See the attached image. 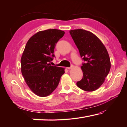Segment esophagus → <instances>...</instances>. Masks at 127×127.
Here are the masks:
<instances>
[{"label":"esophagus","mask_w":127,"mask_h":127,"mask_svg":"<svg viewBox=\"0 0 127 127\" xmlns=\"http://www.w3.org/2000/svg\"><path fill=\"white\" fill-rule=\"evenodd\" d=\"M72 68V66H71V67H67V69H71Z\"/></svg>","instance_id":"34e87169"}]
</instances>
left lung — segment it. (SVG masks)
<instances>
[{"instance_id":"obj_1","label":"left lung","mask_w":127,"mask_h":127,"mask_svg":"<svg viewBox=\"0 0 127 127\" xmlns=\"http://www.w3.org/2000/svg\"><path fill=\"white\" fill-rule=\"evenodd\" d=\"M81 57L85 63L81 69L83 77L77 82V86L86 92L98 89L109 73L110 59L105 46L95 35L84 29L69 31Z\"/></svg>"}]
</instances>
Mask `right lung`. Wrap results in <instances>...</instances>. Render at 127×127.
I'll list each match as a JSON object with an SVG mask.
<instances>
[{
    "mask_svg": "<svg viewBox=\"0 0 127 127\" xmlns=\"http://www.w3.org/2000/svg\"><path fill=\"white\" fill-rule=\"evenodd\" d=\"M65 33L47 29L33 35L27 42L21 59V73L29 88L39 96L53 93L64 73V68L50 65L55 45Z\"/></svg>",
    "mask_w": 127,
    "mask_h": 127,
    "instance_id": "1",
    "label": "right lung"
}]
</instances>
